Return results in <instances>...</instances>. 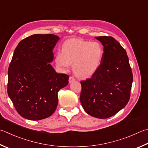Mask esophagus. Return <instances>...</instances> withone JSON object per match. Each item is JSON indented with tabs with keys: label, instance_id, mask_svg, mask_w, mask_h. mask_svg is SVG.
Wrapping results in <instances>:
<instances>
[{
	"label": "esophagus",
	"instance_id": "obj_1",
	"mask_svg": "<svg viewBox=\"0 0 148 148\" xmlns=\"http://www.w3.org/2000/svg\"><path fill=\"white\" fill-rule=\"evenodd\" d=\"M75 80H76V79H75L73 76H71V77H69V83H72V82H74Z\"/></svg>",
	"mask_w": 148,
	"mask_h": 148
}]
</instances>
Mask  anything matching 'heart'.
<instances>
[{
    "instance_id": "1",
    "label": "heart",
    "mask_w": 148,
    "mask_h": 148,
    "mask_svg": "<svg viewBox=\"0 0 148 148\" xmlns=\"http://www.w3.org/2000/svg\"><path fill=\"white\" fill-rule=\"evenodd\" d=\"M103 56V48L98 42L72 38L67 39L62 45V51L55 55L56 65L61 71L72 68L77 76L88 77L92 75L100 67Z\"/></svg>"
}]
</instances>
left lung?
Here are the masks:
<instances>
[{"label": "left lung", "mask_w": 148, "mask_h": 148, "mask_svg": "<svg viewBox=\"0 0 148 148\" xmlns=\"http://www.w3.org/2000/svg\"><path fill=\"white\" fill-rule=\"evenodd\" d=\"M103 46L101 65L91 77L81 82L80 101L90 116L104 119L120 111L128 103L133 74L125 50L111 36L96 37Z\"/></svg>", "instance_id": "8db88e82"}]
</instances>
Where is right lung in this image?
<instances>
[{
	"mask_svg": "<svg viewBox=\"0 0 148 148\" xmlns=\"http://www.w3.org/2000/svg\"><path fill=\"white\" fill-rule=\"evenodd\" d=\"M59 40L53 34H34L15 49L8 72V95L25 119L50 116L58 106V91L68 85V75L57 73L50 64Z\"/></svg>",
	"mask_w": 148,
	"mask_h": 148,
	"instance_id": "right-lung-1",
	"label": "right lung"
}]
</instances>
